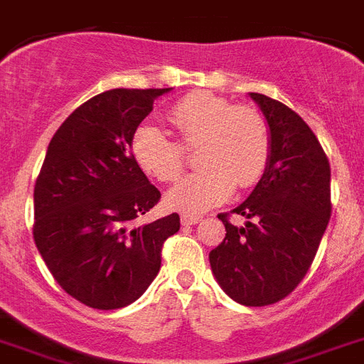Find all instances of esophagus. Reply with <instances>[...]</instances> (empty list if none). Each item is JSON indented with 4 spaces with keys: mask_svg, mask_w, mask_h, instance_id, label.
<instances>
[{
    "mask_svg": "<svg viewBox=\"0 0 364 364\" xmlns=\"http://www.w3.org/2000/svg\"><path fill=\"white\" fill-rule=\"evenodd\" d=\"M180 221H182V225H184V227H189V225L199 223V221H200V215H195V214H182V218H180Z\"/></svg>",
    "mask_w": 364,
    "mask_h": 364,
    "instance_id": "34e87169",
    "label": "esophagus"
}]
</instances>
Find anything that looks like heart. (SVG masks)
I'll list each match as a JSON object with an SVG mask.
<instances>
[{
  "instance_id": "1",
  "label": "heart",
  "mask_w": 364,
  "mask_h": 364,
  "mask_svg": "<svg viewBox=\"0 0 364 364\" xmlns=\"http://www.w3.org/2000/svg\"><path fill=\"white\" fill-rule=\"evenodd\" d=\"M167 121L176 141L160 128L139 126L132 135V154L145 175L173 184L186 169V150L197 149L203 169L167 195L178 212H203L223 203L234 188L255 186L268 169L272 134L266 117L253 106L232 104L208 91H193L171 106Z\"/></svg>"
}]
</instances>
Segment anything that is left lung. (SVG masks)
Wrapping results in <instances>:
<instances>
[{"label": "left lung", "mask_w": 364, "mask_h": 364, "mask_svg": "<svg viewBox=\"0 0 364 364\" xmlns=\"http://www.w3.org/2000/svg\"><path fill=\"white\" fill-rule=\"evenodd\" d=\"M251 98L269 126V164L249 199L230 210L248 218L246 227L234 228L229 212L218 215L227 234L210 266L234 301L264 307L292 294L311 269L331 218V167L296 111L260 92Z\"/></svg>", "instance_id": "left-lung-1"}]
</instances>
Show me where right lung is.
<instances>
[{"label":"right lung","instance_id":"right-lung-1","mask_svg":"<svg viewBox=\"0 0 364 364\" xmlns=\"http://www.w3.org/2000/svg\"><path fill=\"white\" fill-rule=\"evenodd\" d=\"M169 89H111L83 102L48 145L35 182L33 238L57 284L87 307L134 303L160 272L178 214L137 218L161 193L132 154V135Z\"/></svg>","mask_w":364,"mask_h":364}]
</instances>
